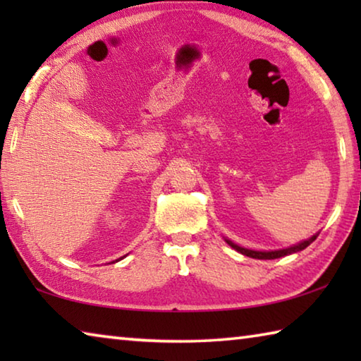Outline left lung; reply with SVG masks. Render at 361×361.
I'll return each mask as SVG.
<instances>
[{"mask_svg":"<svg viewBox=\"0 0 361 361\" xmlns=\"http://www.w3.org/2000/svg\"><path fill=\"white\" fill-rule=\"evenodd\" d=\"M317 235H319V234L312 235L307 240L299 242V243H296V245H293V247L282 248V250H272V252H256V250H248V248H243V247L235 245L234 242H231L228 239H226V242H228L232 248L237 250V252L242 253V255H245V256H250V258H255V259H276V258H282V256H286V255L301 252V250H304L305 247H309L310 243H312L317 239Z\"/></svg>","mask_w":361,"mask_h":361,"instance_id":"left-lung-1","label":"left lung"}]
</instances>
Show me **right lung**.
<instances>
[{
	"mask_svg": "<svg viewBox=\"0 0 361 361\" xmlns=\"http://www.w3.org/2000/svg\"><path fill=\"white\" fill-rule=\"evenodd\" d=\"M122 258H124V256H122ZM122 258H119V259H122ZM119 259H116V261H119ZM114 262V261H113Z\"/></svg>",
	"mask_w": 361,
	"mask_h": 361,
	"instance_id": "add662e5",
	"label": "right lung"
}]
</instances>
